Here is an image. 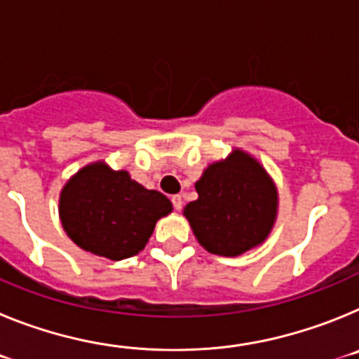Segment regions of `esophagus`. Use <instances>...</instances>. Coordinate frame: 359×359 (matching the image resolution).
Returning <instances> with one entry per match:
<instances>
[{"instance_id":"34e87169","label":"esophagus","mask_w":359,"mask_h":359,"mask_svg":"<svg viewBox=\"0 0 359 359\" xmlns=\"http://www.w3.org/2000/svg\"><path fill=\"white\" fill-rule=\"evenodd\" d=\"M170 201H172V207H174V210H182V207H183V199H182V196L180 194H176V196H172V198H170Z\"/></svg>"}]
</instances>
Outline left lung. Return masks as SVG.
<instances>
[{"label": "left lung", "instance_id": "obj_1", "mask_svg": "<svg viewBox=\"0 0 359 359\" xmlns=\"http://www.w3.org/2000/svg\"><path fill=\"white\" fill-rule=\"evenodd\" d=\"M198 199L183 210L207 252L237 257L266 241L277 219L273 180L248 152L236 149L208 165L196 182Z\"/></svg>", "mask_w": 359, "mask_h": 359}]
</instances>
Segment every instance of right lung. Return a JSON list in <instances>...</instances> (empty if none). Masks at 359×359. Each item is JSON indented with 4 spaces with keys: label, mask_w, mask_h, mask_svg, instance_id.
<instances>
[{
    "label": "right lung",
    "mask_w": 359,
    "mask_h": 359,
    "mask_svg": "<svg viewBox=\"0 0 359 359\" xmlns=\"http://www.w3.org/2000/svg\"><path fill=\"white\" fill-rule=\"evenodd\" d=\"M172 212V203L147 190L128 170L104 161L86 165L62 187L59 217L79 248L122 261L145 248L156 221Z\"/></svg>",
    "instance_id": "1"
}]
</instances>
